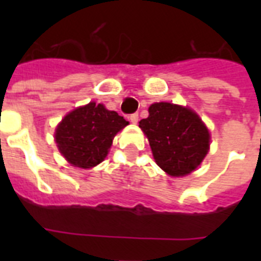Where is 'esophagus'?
Wrapping results in <instances>:
<instances>
[{
	"mask_svg": "<svg viewBox=\"0 0 261 261\" xmlns=\"http://www.w3.org/2000/svg\"><path fill=\"white\" fill-rule=\"evenodd\" d=\"M130 122L131 123H134V124H137L138 123V114H131L130 115Z\"/></svg>",
	"mask_w": 261,
	"mask_h": 261,
	"instance_id": "34e87169",
	"label": "esophagus"
}]
</instances>
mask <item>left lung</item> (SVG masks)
I'll use <instances>...</instances> for the list:
<instances>
[{"mask_svg": "<svg viewBox=\"0 0 261 261\" xmlns=\"http://www.w3.org/2000/svg\"><path fill=\"white\" fill-rule=\"evenodd\" d=\"M149 139L157 165L171 176L198 168L210 146V134L194 111L171 102L149 107V118L139 122Z\"/></svg>", "mask_w": 261, "mask_h": 261, "instance_id": "left-lung-1", "label": "left lung"}]
</instances>
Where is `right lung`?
Here are the masks:
<instances>
[{
	"instance_id": "right-lung-1",
	"label": "right lung",
	"mask_w": 261,
	"mask_h": 261,
	"mask_svg": "<svg viewBox=\"0 0 261 261\" xmlns=\"http://www.w3.org/2000/svg\"><path fill=\"white\" fill-rule=\"evenodd\" d=\"M127 124L118 112L89 102L65 116L57 127L55 141L71 165L92 168L106 159L114 137Z\"/></svg>"
}]
</instances>
